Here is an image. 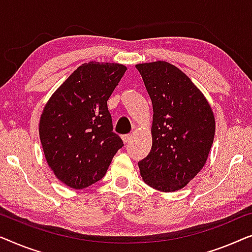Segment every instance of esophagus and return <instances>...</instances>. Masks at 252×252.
<instances>
[{
    "label": "esophagus",
    "instance_id": "1",
    "mask_svg": "<svg viewBox=\"0 0 252 252\" xmlns=\"http://www.w3.org/2000/svg\"><path fill=\"white\" fill-rule=\"evenodd\" d=\"M130 139H131V134H123V136H122V140H123V143H125V144L129 143Z\"/></svg>",
    "mask_w": 252,
    "mask_h": 252
}]
</instances>
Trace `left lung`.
<instances>
[{
    "mask_svg": "<svg viewBox=\"0 0 252 252\" xmlns=\"http://www.w3.org/2000/svg\"><path fill=\"white\" fill-rule=\"evenodd\" d=\"M136 68L153 104L152 148L138 162L147 185L161 192L185 187L208 160L214 143L215 115L207 98L185 73L166 62Z\"/></svg>",
    "mask_w": 252,
    "mask_h": 252,
    "instance_id": "1",
    "label": "left lung"
}]
</instances>
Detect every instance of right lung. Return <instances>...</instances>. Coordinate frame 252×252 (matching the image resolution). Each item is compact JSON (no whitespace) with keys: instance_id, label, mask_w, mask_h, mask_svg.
<instances>
[{"instance_id":"right-lung-1","label":"right lung","mask_w":252,"mask_h":252,"mask_svg":"<svg viewBox=\"0 0 252 252\" xmlns=\"http://www.w3.org/2000/svg\"><path fill=\"white\" fill-rule=\"evenodd\" d=\"M126 70L122 63H82L44 106L38 133L45 160L70 189L100 180L123 146L113 132L107 100Z\"/></svg>"}]
</instances>
